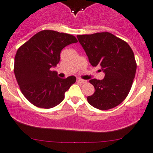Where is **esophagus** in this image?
<instances>
[{
	"instance_id": "esophagus-1",
	"label": "esophagus",
	"mask_w": 153,
	"mask_h": 153,
	"mask_svg": "<svg viewBox=\"0 0 153 153\" xmlns=\"http://www.w3.org/2000/svg\"><path fill=\"white\" fill-rule=\"evenodd\" d=\"M77 82H78V83H86V81H85V80L81 79V78H77Z\"/></svg>"
}]
</instances>
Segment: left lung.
Returning <instances> with one entry per match:
<instances>
[{
    "mask_svg": "<svg viewBox=\"0 0 153 153\" xmlns=\"http://www.w3.org/2000/svg\"><path fill=\"white\" fill-rule=\"evenodd\" d=\"M93 67L99 65L105 72L102 80L91 79L94 93L89 103L100 110L113 108L127 97L136 71L134 53L129 45L109 32L78 35Z\"/></svg>",
    "mask_w": 153,
    "mask_h": 153,
    "instance_id": "obj_1",
    "label": "left lung"
}]
</instances>
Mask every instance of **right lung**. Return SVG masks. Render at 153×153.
<instances>
[{"label":"right lung","instance_id":"obj_1","mask_svg":"<svg viewBox=\"0 0 153 153\" xmlns=\"http://www.w3.org/2000/svg\"><path fill=\"white\" fill-rule=\"evenodd\" d=\"M76 42L71 34L44 30L19 48L14 57V75L22 94L30 103L51 108L63 100L64 93L76 78H61L51 68L60 61L62 50Z\"/></svg>","mask_w":153,"mask_h":153}]
</instances>
